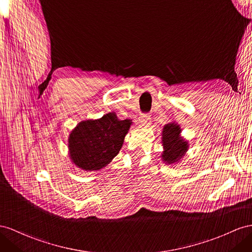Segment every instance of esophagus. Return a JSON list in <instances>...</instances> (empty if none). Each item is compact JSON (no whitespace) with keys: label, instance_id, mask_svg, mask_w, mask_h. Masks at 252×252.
<instances>
[{"label":"esophagus","instance_id":"obj_1","mask_svg":"<svg viewBox=\"0 0 252 252\" xmlns=\"http://www.w3.org/2000/svg\"><path fill=\"white\" fill-rule=\"evenodd\" d=\"M150 120H151V118H150V114H148V113H144V114H141L140 118H139L140 124L143 125V126H145V125H148V124H149Z\"/></svg>","mask_w":252,"mask_h":252}]
</instances>
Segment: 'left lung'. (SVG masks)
Masks as SVG:
<instances>
[{
    "label": "left lung",
    "instance_id": "obj_1",
    "mask_svg": "<svg viewBox=\"0 0 252 252\" xmlns=\"http://www.w3.org/2000/svg\"><path fill=\"white\" fill-rule=\"evenodd\" d=\"M180 126L175 124L166 125L163 128V160L167 163H175L183 157L184 152L188 150V141H184L180 137Z\"/></svg>",
    "mask_w": 252,
    "mask_h": 252
}]
</instances>
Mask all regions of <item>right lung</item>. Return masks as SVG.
<instances>
[{
    "label": "right lung",
    "instance_id": "right-lung-1",
    "mask_svg": "<svg viewBox=\"0 0 252 252\" xmlns=\"http://www.w3.org/2000/svg\"><path fill=\"white\" fill-rule=\"evenodd\" d=\"M131 120L109 113L98 120L82 121L69 136L72 162L84 170H99L119 153Z\"/></svg>",
    "mask_w": 252,
    "mask_h": 252
}]
</instances>
